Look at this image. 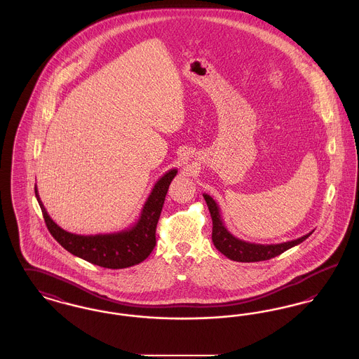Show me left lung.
I'll return each instance as SVG.
<instances>
[{
    "mask_svg": "<svg viewBox=\"0 0 359 359\" xmlns=\"http://www.w3.org/2000/svg\"><path fill=\"white\" fill-rule=\"evenodd\" d=\"M205 203L208 205L211 219H212V242L214 246L222 253L223 256L238 261V262H258V261H265L271 259L276 256H280L285 250L290 248L302 243L303 241L312 234L308 233L306 236L300 238L283 242V243H272V245H261V243H253L248 242L243 239H239L233 236L224 226L221 217V210L217 202L207 194H203Z\"/></svg>",
    "mask_w": 359,
    "mask_h": 359,
    "instance_id": "obj_1",
    "label": "left lung"
}]
</instances>
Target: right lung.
<instances>
[{
  "label": "right lung",
  "instance_id": "add662e5",
  "mask_svg": "<svg viewBox=\"0 0 359 359\" xmlns=\"http://www.w3.org/2000/svg\"><path fill=\"white\" fill-rule=\"evenodd\" d=\"M176 173V168L170 170L156 182L136 222L125 230L107 234L81 236L66 231L52 221L39 196L36 186L34 194L52 237L67 252L102 268L123 269L142 262L152 253L156 245V226L168 187Z\"/></svg>",
  "mask_w": 359,
  "mask_h": 359
}]
</instances>
